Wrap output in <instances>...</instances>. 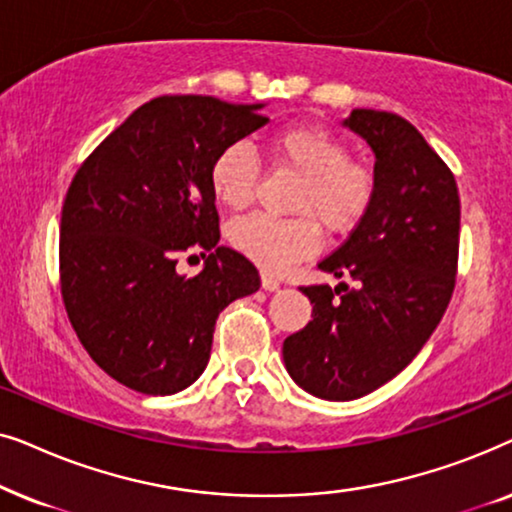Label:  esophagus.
Wrapping results in <instances>:
<instances>
[{"label": "esophagus", "mask_w": 512, "mask_h": 512, "mask_svg": "<svg viewBox=\"0 0 512 512\" xmlns=\"http://www.w3.org/2000/svg\"><path fill=\"white\" fill-rule=\"evenodd\" d=\"M261 286H263L265 291H279V286H282V284H279V279L268 275V272H263V275H261Z\"/></svg>", "instance_id": "obj_1"}]
</instances>
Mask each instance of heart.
<instances>
[{"label": "heart", "mask_w": 512, "mask_h": 512, "mask_svg": "<svg viewBox=\"0 0 512 512\" xmlns=\"http://www.w3.org/2000/svg\"><path fill=\"white\" fill-rule=\"evenodd\" d=\"M265 149L279 167L300 174L289 205L298 216H244L230 223L228 240L242 256L277 272L317 251L319 228L331 237L359 228L373 209L377 179L373 167L349 158V144L324 125H284L268 135ZM258 179L261 170L244 144L226 146L209 165L214 200L235 212L251 205Z\"/></svg>", "instance_id": "obj_1"}]
</instances>
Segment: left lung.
I'll return each instance as SVG.
<instances>
[{
    "label": "left lung",
    "instance_id": "8db88e82",
    "mask_svg": "<svg viewBox=\"0 0 512 512\" xmlns=\"http://www.w3.org/2000/svg\"><path fill=\"white\" fill-rule=\"evenodd\" d=\"M342 125L373 149L377 195L319 263L345 282L300 286L312 321L282 347L293 382L324 401L366 396L415 359L447 310L459 258L457 181L415 125L375 109Z\"/></svg>",
    "mask_w": 512,
    "mask_h": 512
}]
</instances>
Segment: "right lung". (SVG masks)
<instances>
[{
	"label": "right lung",
	"mask_w": 512,
	"mask_h": 512,
	"mask_svg": "<svg viewBox=\"0 0 512 512\" xmlns=\"http://www.w3.org/2000/svg\"><path fill=\"white\" fill-rule=\"evenodd\" d=\"M263 104L163 95L111 132L69 186L60 221V284L69 321L97 366L125 387L170 396L207 368L214 324L261 277L219 247L209 188L216 153L263 128ZM207 250L188 280L184 250Z\"/></svg>",
	"instance_id": "1"
}]
</instances>
